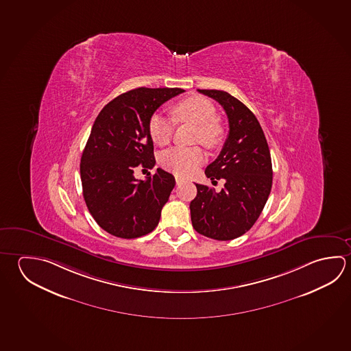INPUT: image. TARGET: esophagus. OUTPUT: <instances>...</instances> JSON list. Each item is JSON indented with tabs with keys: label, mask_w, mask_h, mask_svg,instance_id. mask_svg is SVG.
<instances>
[{
	"label": "esophagus",
	"mask_w": 351,
	"mask_h": 351,
	"mask_svg": "<svg viewBox=\"0 0 351 351\" xmlns=\"http://www.w3.org/2000/svg\"><path fill=\"white\" fill-rule=\"evenodd\" d=\"M175 180H176V184H178V186H180L182 182H184V178H178V176H176Z\"/></svg>",
	"instance_id": "esophagus-1"
}]
</instances>
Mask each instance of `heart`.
<instances>
[{
	"label": "heart",
	"mask_w": 351,
	"mask_h": 351,
	"mask_svg": "<svg viewBox=\"0 0 351 351\" xmlns=\"http://www.w3.org/2000/svg\"><path fill=\"white\" fill-rule=\"evenodd\" d=\"M170 112L175 122L196 124V142L209 149L217 148L223 139V128L217 121L215 106L203 96H191L171 106ZM173 119L154 113L148 122L150 138L158 145H167L173 138ZM204 160L202 149L173 148L160 156L161 167L178 175H190Z\"/></svg>",
	"instance_id": "obj_1"
}]
</instances>
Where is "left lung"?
I'll return each mask as SVG.
<instances>
[{
    "instance_id": "left-lung-1",
    "label": "left lung",
    "mask_w": 351,
    "mask_h": 351,
    "mask_svg": "<svg viewBox=\"0 0 351 351\" xmlns=\"http://www.w3.org/2000/svg\"><path fill=\"white\" fill-rule=\"evenodd\" d=\"M224 108L229 134L221 154L206 167L210 180L226 181L215 192L196 184L191 201V221L197 233L210 239L232 240L258 221L272 186L270 150L258 119L244 104L219 90H198Z\"/></svg>"
}]
</instances>
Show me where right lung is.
Masks as SVG:
<instances>
[{"mask_svg": "<svg viewBox=\"0 0 351 351\" xmlns=\"http://www.w3.org/2000/svg\"><path fill=\"white\" fill-rule=\"evenodd\" d=\"M182 88L139 87L102 108L81 156L80 175L87 208L107 233L134 239L154 230L175 186L171 173L158 169L145 181L136 167L153 169L154 145L148 122Z\"/></svg>", "mask_w": 351, "mask_h": 351, "instance_id": "1", "label": "right lung"}]
</instances>
